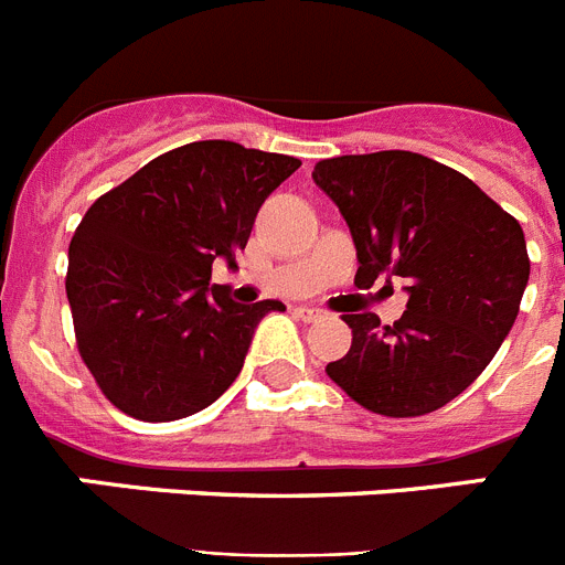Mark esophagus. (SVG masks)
<instances>
[{
  "mask_svg": "<svg viewBox=\"0 0 565 565\" xmlns=\"http://www.w3.org/2000/svg\"><path fill=\"white\" fill-rule=\"evenodd\" d=\"M297 313H299V319H306V322H317V319L326 317V311H319V308H308V306L297 308Z\"/></svg>",
  "mask_w": 565,
  "mask_h": 565,
  "instance_id": "1",
  "label": "esophagus"
}]
</instances>
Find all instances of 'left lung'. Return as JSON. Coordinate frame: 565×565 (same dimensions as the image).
<instances>
[{"label": "left lung", "instance_id": "1", "mask_svg": "<svg viewBox=\"0 0 565 565\" xmlns=\"http://www.w3.org/2000/svg\"><path fill=\"white\" fill-rule=\"evenodd\" d=\"M356 246L359 286L402 277L407 311L344 313L351 351L326 367L379 416H424L463 393L512 331L529 282L521 223L467 174L404 149L313 167Z\"/></svg>", "mask_w": 565, "mask_h": 565}]
</instances>
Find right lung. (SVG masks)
Wrapping results in <instances>:
<instances>
[{"label": "right lung", "mask_w": 565, "mask_h": 565, "mask_svg": "<svg viewBox=\"0 0 565 565\" xmlns=\"http://www.w3.org/2000/svg\"><path fill=\"white\" fill-rule=\"evenodd\" d=\"M291 154L194 141L102 194L70 239L67 299L78 353L104 396L141 422H174L223 396L259 319L282 302H234L212 263L246 248Z\"/></svg>", "instance_id": "add662e5"}]
</instances>
